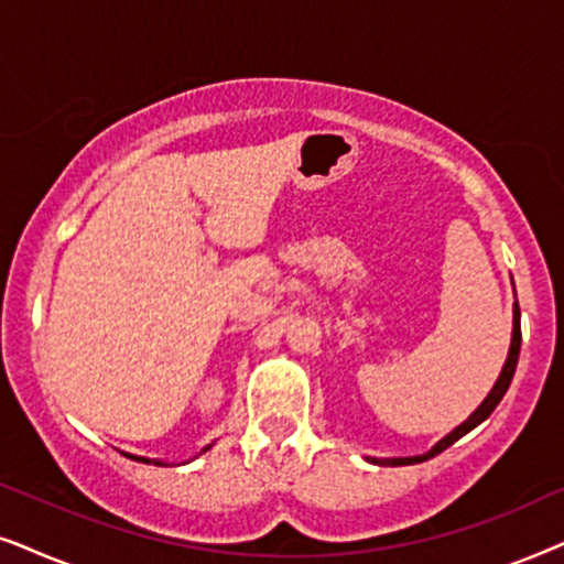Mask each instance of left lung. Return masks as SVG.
<instances>
[{
    "instance_id": "left-lung-1",
    "label": "left lung",
    "mask_w": 564,
    "mask_h": 564,
    "mask_svg": "<svg viewBox=\"0 0 564 564\" xmlns=\"http://www.w3.org/2000/svg\"><path fill=\"white\" fill-rule=\"evenodd\" d=\"M518 352H521V310H518V302H516V306H513V340H510L508 360H506V366H502L500 379L495 381L492 392L487 394V400L479 404L475 412H471V417L467 420V423H462L459 427H456V431L448 433L444 441H438V444H435L431 452L423 454V456H404V459H373V464H381V467H404V464H420V462H425V459H433L435 454L446 452V448L452 446V444H456V441H459L462 435H467L471 427H477L479 423H482V420H487V417L492 415V410L498 408L500 400L508 392L510 381H513V373H516V366H518Z\"/></svg>"
}]
</instances>
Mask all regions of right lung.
Segmentation results:
<instances>
[{"label":"right lung","mask_w":564,"mask_h":564,"mask_svg":"<svg viewBox=\"0 0 564 564\" xmlns=\"http://www.w3.org/2000/svg\"><path fill=\"white\" fill-rule=\"evenodd\" d=\"M206 452V448H204ZM131 459H137V462H144V464H160V462H149V459H141V456H131Z\"/></svg>","instance_id":"obj_1"}]
</instances>
